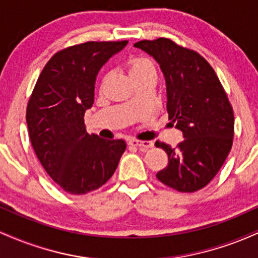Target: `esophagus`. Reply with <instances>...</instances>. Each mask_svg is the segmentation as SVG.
I'll list each match as a JSON object with an SVG mask.
<instances>
[{
    "label": "esophagus",
    "instance_id": "esophagus-1",
    "mask_svg": "<svg viewBox=\"0 0 258 258\" xmlns=\"http://www.w3.org/2000/svg\"><path fill=\"white\" fill-rule=\"evenodd\" d=\"M130 146H135L138 147L141 150H147L149 148L154 147V143L150 141H138V139H130L128 141Z\"/></svg>",
    "mask_w": 258,
    "mask_h": 258
}]
</instances>
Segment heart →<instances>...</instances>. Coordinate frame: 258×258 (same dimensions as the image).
<instances>
[{"label": "heart", "mask_w": 258, "mask_h": 258, "mask_svg": "<svg viewBox=\"0 0 258 258\" xmlns=\"http://www.w3.org/2000/svg\"><path fill=\"white\" fill-rule=\"evenodd\" d=\"M130 74L133 79H138L148 74H156V65L150 58L137 57L133 58L128 65Z\"/></svg>", "instance_id": "1"}]
</instances>
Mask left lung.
I'll return each instance as SVG.
<instances>
[{
	"label": "left lung",
	"mask_w": 258,
	"mask_h": 258,
	"mask_svg": "<svg viewBox=\"0 0 258 258\" xmlns=\"http://www.w3.org/2000/svg\"><path fill=\"white\" fill-rule=\"evenodd\" d=\"M155 59L166 81L167 112L184 141L176 148L156 142L168 155V165L156 177L182 193L209 184L232 149L234 114L215 70L199 53L168 38L135 43Z\"/></svg>",
	"instance_id": "1"
}]
</instances>
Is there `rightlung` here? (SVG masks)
<instances>
[{
  "label": "right lung",
  "instance_id": "obj_1",
  "mask_svg": "<svg viewBox=\"0 0 258 258\" xmlns=\"http://www.w3.org/2000/svg\"><path fill=\"white\" fill-rule=\"evenodd\" d=\"M127 42L90 41L57 52L29 99L32 148L48 176L69 194H87L105 184L126 149L122 139L88 135L84 116L93 105L100 68Z\"/></svg>",
  "mask_w": 258,
  "mask_h": 258
}]
</instances>
